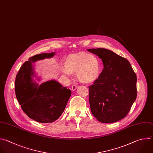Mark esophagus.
<instances>
[{
	"label": "esophagus",
	"instance_id": "obj_1",
	"mask_svg": "<svg viewBox=\"0 0 153 153\" xmlns=\"http://www.w3.org/2000/svg\"><path fill=\"white\" fill-rule=\"evenodd\" d=\"M78 85H73L72 87V91H75L77 88H78Z\"/></svg>",
	"mask_w": 153,
	"mask_h": 153
}]
</instances>
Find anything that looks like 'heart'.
Returning <instances> with one entry per match:
<instances>
[{"mask_svg":"<svg viewBox=\"0 0 153 153\" xmlns=\"http://www.w3.org/2000/svg\"><path fill=\"white\" fill-rule=\"evenodd\" d=\"M62 75L70 78L72 73L76 74L77 79L83 83L94 82L101 73V65L98 58L92 54L79 52L68 55L63 60Z\"/></svg>","mask_w":153,"mask_h":153,"instance_id":"b5f03b06","label":"heart"}]
</instances>
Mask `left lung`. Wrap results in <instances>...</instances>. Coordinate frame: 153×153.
<instances>
[{
	"mask_svg": "<svg viewBox=\"0 0 153 153\" xmlns=\"http://www.w3.org/2000/svg\"><path fill=\"white\" fill-rule=\"evenodd\" d=\"M102 61L104 69L89 88V103L93 115L102 123L124 118L137 97V77L128 61L113 51L87 49Z\"/></svg>",
	"mask_w": 153,
	"mask_h": 153,
	"instance_id": "8db88e82",
	"label": "left lung"
}]
</instances>
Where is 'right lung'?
Here are the masks:
<instances>
[{"mask_svg": "<svg viewBox=\"0 0 153 153\" xmlns=\"http://www.w3.org/2000/svg\"><path fill=\"white\" fill-rule=\"evenodd\" d=\"M55 52L38 54L30 57L20 68L15 80L16 98L26 115L40 123H51L64 111L71 96V90L64 87L56 80L41 84L36 82L37 77L33 63L50 58ZM37 79L40 81V78Z\"/></svg>", "mask_w": 153, "mask_h": 153, "instance_id": "obj_1", "label": "right lung"}]
</instances>
